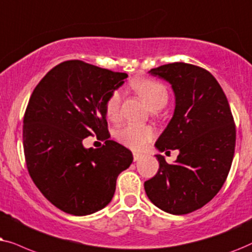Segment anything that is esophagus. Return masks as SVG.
<instances>
[{
    "label": "esophagus",
    "mask_w": 252,
    "mask_h": 252,
    "mask_svg": "<svg viewBox=\"0 0 252 252\" xmlns=\"http://www.w3.org/2000/svg\"><path fill=\"white\" fill-rule=\"evenodd\" d=\"M132 156H133V161L139 160L140 158H142V154L138 153V152H133V153H132Z\"/></svg>",
    "instance_id": "esophagus-1"
}]
</instances>
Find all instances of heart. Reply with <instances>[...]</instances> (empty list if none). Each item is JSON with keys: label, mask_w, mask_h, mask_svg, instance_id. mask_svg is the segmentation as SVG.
I'll return each mask as SVG.
<instances>
[{"label": "heart", "mask_w": 252, "mask_h": 252, "mask_svg": "<svg viewBox=\"0 0 252 252\" xmlns=\"http://www.w3.org/2000/svg\"><path fill=\"white\" fill-rule=\"evenodd\" d=\"M133 90L145 100L151 109L162 108L168 100V92L162 84L150 78L138 79L132 83ZM120 91H113L105 102V112L109 120L115 121L120 116ZM154 130L151 126L128 123L116 130V138L121 144L132 150H143L154 138Z\"/></svg>", "instance_id": "obj_1"}]
</instances>
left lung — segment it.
<instances>
[{
  "label": "left lung",
  "mask_w": 252,
  "mask_h": 252,
  "mask_svg": "<svg viewBox=\"0 0 252 252\" xmlns=\"http://www.w3.org/2000/svg\"><path fill=\"white\" fill-rule=\"evenodd\" d=\"M149 72L170 83L175 93L174 115L156 147L180 154L172 165L157 154L159 169L144 188L157 207L188 214L209 203L223 186L235 152V122L226 94L207 70L175 62Z\"/></svg>",
  "instance_id": "8db88e82"
}]
</instances>
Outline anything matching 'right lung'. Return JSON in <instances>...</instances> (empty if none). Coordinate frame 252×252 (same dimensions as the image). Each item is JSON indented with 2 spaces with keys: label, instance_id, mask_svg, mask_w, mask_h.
Here are the masks:
<instances>
[{
  "label": "right lung",
  "instance_id": "add662e5",
  "mask_svg": "<svg viewBox=\"0 0 252 252\" xmlns=\"http://www.w3.org/2000/svg\"><path fill=\"white\" fill-rule=\"evenodd\" d=\"M128 77L71 60L35 86L24 114L23 145L30 176L63 212L86 216L112 200L116 180L132 162L131 151L109 139L105 102ZM105 140L85 149L89 135Z\"/></svg>",
  "mask_w": 252,
  "mask_h": 252
}]
</instances>
